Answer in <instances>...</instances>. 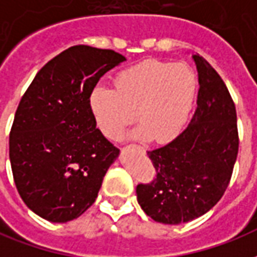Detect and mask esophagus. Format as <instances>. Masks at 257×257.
<instances>
[{
    "label": "esophagus",
    "mask_w": 257,
    "mask_h": 257,
    "mask_svg": "<svg viewBox=\"0 0 257 257\" xmlns=\"http://www.w3.org/2000/svg\"><path fill=\"white\" fill-rule=\"evenodd\" d=\"M140 150H143V151H145V149H143V147H140Z\"/></svg>",
    "instance_id": "obj_1"
}]
</instances>
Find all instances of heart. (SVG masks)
I'll return each instance as SVG.
<instances>
[{
  "label": "heart",
  "instance_id": "obj_1",
  "mask_svg": "<svg viewBox=\"0 0 257 257\" xmlns=\"http://www.w3.org/2000/svg\"><path fill=\"white\" fill-rule=\"evenodd\" d=\"M197 92V78L184 63L145 60L114 77V89L96 86L89 106L96 126L111 140H119L134 121V138L165 143L175 139L189 119Z\"/></svg>",
  "mask_w": 257,
  "mask_h": 257
}]
</instances>
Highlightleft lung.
Returning <instances> with one entry per match:
<instances>
[{
    "mask_svg": "<svg viewBox=\"0 0 257 257\" xmlns=\"http://www.w3.org/2000/svg\"><path fill=\"white\" fill-rule=\"evenodd\" d=\"M193 60L199 89L191 122L171 143L147 151L157 179L136 187L146 215L164 224L209 212L226 191L238 154L237 112L227 86L204 58Z\"/></svg>",
    "mask_w": 257,
    "mask_h": 257,
    "instance_id": "left-lung-1",
    "label": "left lung"
}]
</instances>
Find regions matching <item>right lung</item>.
I'll list each match as a JSON object with an SVG mask.
<instances>
[{"mask_svg": "<svg viewBox=\"0 0 257 257\" xmlns=\"http://www.w3.org/2000/svg\"><path fill=\"white\" fill-rule=\"evenodd\" d=\"M126 59L111 49L75 45L37 73L9 135L15 184L25 204L66 223L95 202L119 150L96 128L89 96L101 75Z\"/></svg>", "mask_w": 257, "mask_h": 257, "instance_id": "right-lung-1", "label": "right lung"}]
</instances>
